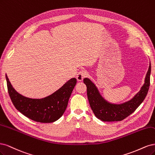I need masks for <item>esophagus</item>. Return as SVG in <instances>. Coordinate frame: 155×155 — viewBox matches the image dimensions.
I'll use <instances>...</instances> for the list:
<instances>
[{"label": "esophagus", "instance_id": "obj_1", "mask_svg": "<svg viewBox=\"0 0 155 155\" xmlns=\"http://www.w3.org/2000/svg\"><path fill=\"white\" fill-rule=\"evenodd\" d=\"M87 75V72L85 70H81L80 71L77 75V79L78 80V81H82V80L86 77Z\"/></svg>", "mask_w": 155, "mask_h": 155}]
</instances>
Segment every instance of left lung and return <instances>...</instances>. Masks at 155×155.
I'll list each match as a JSON object with an SVG mask.
<instances>
[{"mask_svg": "<svg viewBox=\"0 0 155 155\" xmlns=\"http://www.w3.org/2000/svg\"><path fill=\"white\" fill-rule=\"evenodd\" d=\"M151 64L147 73L145 83L140 91L131 101L122 104H111L101 97L94 84L88 78L84 79L87 86V94L91 108L94 115L104 122L122 121L132 114L146 98L150 86Z\"/></svg>", "mask_w": 155, "mask_h": 155, "instance_id": "1", "label": "left lung"}]
</instances>
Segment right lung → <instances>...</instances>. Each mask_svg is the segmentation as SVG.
<instances>
[{"mask_svg":"<svg viewBox=\"0 0 155 155\" xmlns=\"http://www.w3.org/2000/svg\"><path fill=\"white\" fill-rule=\"evenodd\" d=\"M6 78L8 91L14 106L24 116L42 123L53 122L62 116L77 84V79L73 78L51 95L42 99H32L18 93L12 87L7 75Z\"/></svg>","mask_w":155,"mask_h":155,"instance_id":"1","label":"right lung"}]
</instances>
